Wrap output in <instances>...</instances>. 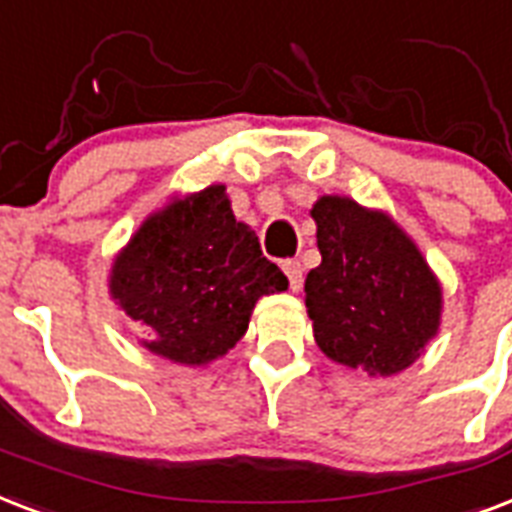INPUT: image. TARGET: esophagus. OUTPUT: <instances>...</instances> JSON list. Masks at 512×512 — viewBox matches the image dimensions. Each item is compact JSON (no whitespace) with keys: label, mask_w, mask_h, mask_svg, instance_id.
<instances>
[{"label":"esophagus","mask_w":512,"mask_h":512,"mask_svg":"<svg viewBox=\"0 0 512 512\" xmlns=\"http://www.w3.org/2000/svg\"><path fill=\"white\" fill-rule=\"evenodd\" d=\"M283 272H285V277H288V283H291V291H299L301 280H304V277H301L299 261H296V259L283 261Z\"/></svg>","instance_id":"1"}]
</instances>
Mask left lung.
Wrapping results in <instances>:
<instances>
[{
  "label": "left lung",
  "mask_w": 512,
  "mask_h": 512,
  "mask_svg": "<svg viewBox=\"0 0 512 512\" xmlns=\"http://www.w3.org/2000/svg\"><path fill=\"white\" fill-rule=\"evenodd\" d=\"M310 213L323 261L304 280V304L318 347L368 376L406 371L438 336L441 280L384 211L323 194Z\"/></svg>",
  "instance_id": "obj_1"
}]
</instances>
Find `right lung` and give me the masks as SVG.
I'll list each match as a JSON object with an SVG mask.
<instances>
[{"label":"right lung","instance_id":"obj_1","mask_svg":"<svg viewBox=\"0 0 512 512\" xmlns=\"http://www.w3.org/2000/svg\"><path fill=\"white\" fill-rule=\"evenodd\" d=\"M285 288L288 277L264 259L256 232L235 219L224 184L149 213L109 272V296L146 331L141 347L181 366L224 358L248 331L256 301Z\"/></svg>","mask_w":512,"mask_h":512}]
</instances>
